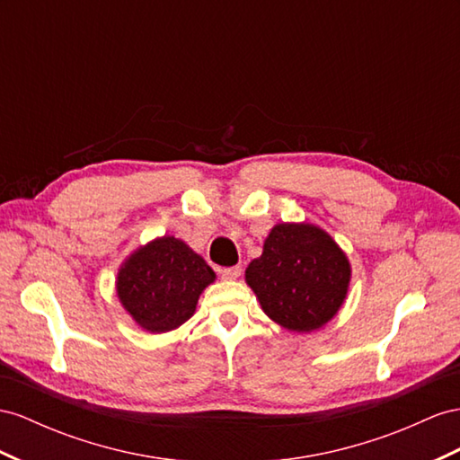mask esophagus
Returning a JSON list of instances; mask_svg holds the SVG:
<instances>
[{"label":"esophagus","instance_id":"34e87169","mask_svg":"<svg viewBox=\"0 0 460 460\" xmlns=\"http://www.w3.org/2000/svg\"><path fill=\"white\" fill-rule=\"evenodd\" d=\"M219 276L223 279H237L241 276V266H231V268H221Z\"/></svg>","mask_w":460,"mask_h":460}]
</instances>
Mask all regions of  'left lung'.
<instances>
[{
	"instance_id": "obj_1",
	"label": "left lung",
	"mask_w": 460,
	"mask_h": 460,
	"mask_svg": "<svg viewBox=\"0 0 460 460\" xmlns=\"http://www.w3.org/2000/svg\"><path fill=\"white\" fill-rule=\"evenodd\" d=\"M349 276L342 249L309 223L276 226L262 256L244 272L264 313L296 332H311L332 319L346 299Z\"/></svg>"
}]
</instances>
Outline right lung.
<instances>
[{
    "mask_svg": "<svg viewBox=\"0 0 460 460\" xmlns=\"http://www.w3.org/2000/svg\"><path fill=\"white\" fill-rule=\"evenodd\" d=\"M216 279L202 256L174 237L141 246L122 264L116 291L124 309L147 332H167L186 323Z\"/></svg>",
    "mask_w": 460,
    "mask_h": 460,
    "instance_id": "1",
    "label": "right lung"
}]
</instances>
